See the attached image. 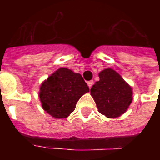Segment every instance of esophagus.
<instances>
[{
    "instance_id": "esophagus-1",
    "label": "esophagus",
    "mask_w": 160,
    "mask_h": 160,
    "mask_svg": "<svg viewBox=\"0 0 160 160\" xmlns=\"http://www.w3.org/2000/svg\"><path fill=\"white\" fill-rule=\"evenodd\" d=\"M87 84H88V86H89L90 88H91L92 87L93 84H94V80H90V81H88Z\"/></svg>"
}]
</instances>
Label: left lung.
Instances as JSON below:
<instances>
[{
  "instance_id": "left-lung-1",
  "label": "left lung",
  "mask_w": 160,
  "mask_h": 160,
  "mask_svg": "<svg viewBox=\"0 0 160 160\" xmlns=\"http://www.w3.org/2000/svg\"><path fill=\"white\" fill-rule=\"evenodd\" d=\"M100 80L90 89L98 111L107 118H117L124 114L133 100L131 86L113 69L99 73Z\"/></svg>"
}]
</instances>
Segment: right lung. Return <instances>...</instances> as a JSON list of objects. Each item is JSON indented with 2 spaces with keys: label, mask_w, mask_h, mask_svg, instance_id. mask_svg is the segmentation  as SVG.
I'll return each instance as SVG.
<instances>
[{
  "label": "right lung",
  "mask_w": 160,
  "mask_h": 160,
  "mask_svg": "<svg viewBox=\"0 0 160 160\" xmlns=\"http://www.w3.org/2000/svg\"><path fill=\"white\" fill-rule=\"evenodd\" d=\"M89 91L80 74L63 67L41 83L39 97L46 113L55 119H64L75 110L78 100Z\"/></svg>",
  "instance_id": "add662e5"
}]
</instances>
